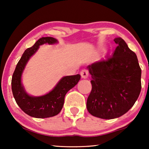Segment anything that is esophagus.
Wrapping results in <instances>:
<instances>
[{"label": "esophagus", "instance_id": "obj_1", "mask_svg": "<svg viewBox=\"0 0 149 149\" xmlns=\"http://www.w3.org/2000/svg\"><path fill=\"white\" fill-rule=\"evenodd\" d=\"M80 74H81V76L82 78H84V79H87L88 77V75H89V73H88V71L87 70H82L80 72Z\"/></svg>", "mask_w": 149, "mask_h": 149}]
</instances>
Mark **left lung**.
<instances>
[{
  "label": "left lung",
  "instance_id": "obj_1",
  "mask_svg": "<svg viewBox=\"0 0 149 149\" xmlns=\"http://www.w3.org/2000/svg\"><path fill=\"white\" fill-rule=\"evenodd\" d=\"M110 57L87 66L92 90L87 100L88 112L102 119L119 118L134 105L141 89V69L137 55L120 37Z\"/></svg>",
  "mask_w": 149,
  "mask_h": 149
}]
</instances>
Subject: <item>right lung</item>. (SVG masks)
<instances>
[{"label":"right lung","mask_w":149,"mask_h":149,"mask_svg":"<svg viewBox=\"0 0 149 149\" xmlns=\"http://www.w3.org/2000/svg\"><path fill=\"white\" fill-rule=\"evenodd\" d=\"M58 40L51 37H42L34 45L26 49L16 65L12 75V91L17 104L30 116L36 118L52 117L59 114L62 109L65 95L79 81L81 75H68L63 77L53 89L46 95L33 97L29 95L22 84V75L25 67L33 55L43 44L54 45Z\"/></svg>","instance_id":"1"}]
</instances>
